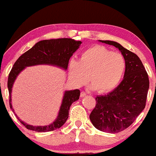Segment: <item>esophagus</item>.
I'll return each mask as SVG.
<instances>
[{
    "label": "esophagus",
    "mask_w": 156,
    "mask_h": 156,
    "mask_svg": "<svg viewBox=\"0 0 156 156\" xmlns=\"http://www.w3.org/2000/svg\"><path fill=\"white\" fill-rule=\"evenodd\" d=\"M87 94V93H86L85 92H83V91H82L81 92H80V97H84Z\"/></svg>",
    "instance_id": "34e87169"
}]
</instances>
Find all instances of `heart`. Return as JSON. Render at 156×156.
<instances>
[{
	"mask_svg": "<svg viewBox=\"0 0 156 156\" xmlns=\"http://www.w3.org/2000/svg\"><path fill=\"white\" fill-rule=\"evenodd\" d=\"M126 62L122 55L103 47L94 46L80 53L78 62L72 60L69 64L71 79L77 85L89 80L91 88L103 93L118 85L125 71Z\"/></svg>",
	"mask_w": 156,
	"mask_h": 156,
	"instance_id": "obj_1",
	"label": "heart"
}]
</instances>
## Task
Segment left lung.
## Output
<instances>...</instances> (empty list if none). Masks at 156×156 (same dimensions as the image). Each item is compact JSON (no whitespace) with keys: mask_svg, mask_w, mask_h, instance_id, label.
<instances>
[{"mask_svg":"<svg viewBox=\"0 0 156 156\" xmlns=\"http://www.w3.org/2000/svg\"><path fill=\"white\" fill-rule=\"evenodd\" d=\"M121 51L126 62L124 78L112 92L95 98L96 105L89 118L99 130L115 133L130 126L145 108L150 82L147 73L138 55L120 44L101 40Z\"/></svg>","mask_w":156,"mask_h":156,"instance_id":"1","label":"left lung"}]
</instances>
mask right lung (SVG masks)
Returning <instances> with one entry per match:
<instances>
[{
    "mask_svg": "<svg viewBox=\"0 0 156 156\" xmlns=\"http://www.w3.org/2000/svg\"><path fill=\"white\" fill-rule=\"evenodd\" d=\"M81 43L80 41H76L71 38H61L56 39H47L37 42V44L21 55L14 64L8 77V89L9 93V105L12 107L11 93L12 88L17 75L26 67L37 64H52L67 69L69 60L73 53L78 49ZM80 97L79 89L67 91L64 96L58 113V117L55 122L48 126H32L27 125L19 119L27 129L37 132L53 131L61 128L67 121L69 117V111L73 102L78 101ZM14 112V111H13ZM16 115V114H15ZM17 117V116L16 115Z\"/></svg>",
    "mask_w": 156,
    "mask_h": 156,
    "instance_id": "1",
    "label": "right lung"
}]
</instances>
